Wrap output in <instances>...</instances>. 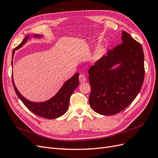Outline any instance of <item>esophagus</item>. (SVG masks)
I'll use <instances>...</instances> for the list:
<instances>
[{
    "instance_id": "34e87169",
    "label": "esophagus",
    "mask_w": 158,
    "mask_h": 158,
    "mask_svg": "<svg viewBox=\"0 0 158 158\" xmlns=\"http://www.w3.org/2000/svg\"><path fill=\"white\" fill-rule=\"evenodd\" d=\"M79 80L80 83H84L86 81V78L83 74H80L79 76Z\"/></svg>"
}]
</instances>
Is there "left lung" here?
<instances>
[{
    "label": "left lung",
    "mask_w": 158,
    "mask_h": 158,
    "mask_svg": "<svg viewBox=\"0 0 158 158\" xmlns=\"http://www.w3.org/2000/svg\"><path fill=\"white\" fill-rule=\"evenodd\" d=\"M122 35V44L108 50L88 71L89 105L103 115H113L127 107L144 82L142 47L128 33L123 31Z\"/></svg>",
    "instance_id": "obj_1"
}]
</instances>
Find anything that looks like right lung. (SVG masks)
Listing matches in <instances>:
<instances>
[{"instance_id": "obj_1", "label": "right lung", "mask_w": 158, "mask_h": 158, "mask_svg": "<svg viewBox=\"0 0 158 158\" xmlns=\"http://www.w3.org/2000/svg\"><path fill=\"white\" fill-rule=\"evenodd\" d=\"M41 36V35H33L34 37L37 38H40ZM28 39H29V35L26 36L21 42V44L16 47L15 49H14L12 51V59L14 57V54L15 52V51L20 49L23 44H25V43L28 40ZM12 66L13 61L12 60ZM78 76L79 73L75 74L73 77L66 81L63 86H62V88L59 89V92L53 97L46 102L40 103L30 102L22 96L21 94L18 92L15 84H14L12 74V81L14 90H15L18 97L20 99L22 103L25 105V106L30 111L39 117L48 119H53L63 115L68 110L70 98L71 95L74 92L75 89L79 85Z\"/></svg>"}]
</instances>
